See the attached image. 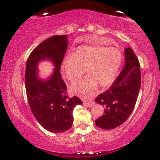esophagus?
<instances>
[{
    "label": "esophagus",
    "instance_id": "esophagus-1",
    "mask_svg": "<svg viewBox=\"0 0 160 160\" xmlns=\"http://www.w3.org/2000/svg\"><path fill=\"white\" fill-rule=\"evenodd\" d=\"M83 104H84V106H87V107H91L94 105V101H92H92H87V100H84V101H83Z\"/></svg>",
    "mask_w": 160,
    "mask_h": 160
}]
</instances>
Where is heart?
<instances>
[{
  "instance_id": "b5f03b06",
  "label": "heart",
  "mask_w": 160,
  "mask_h": 160,
  "mask_svg": "<svg viewBox=\"0 0 160 160\" xmlns=\"http://www.w3.org/2000/svg\"><path fill=\"white\" fill-rule=\"evenodd\" d=\"M121 52L115 47L102 44H90L78 47L73 54L63 59L61 71L71 82L79 79L85 73L84 79L74 83L71 90L88 95L97 87H107L114 81L122 63Z\"/></svg>"
}]
</instances>
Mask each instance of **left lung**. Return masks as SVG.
Instances as JSON below:
<instances>
[{
    "instance_id": "obj_1",
    "label": "left lung",
    "mask_w": 160,
    "mask_h": 160,
    "mask_svg": "<svg viewBox=\"0 0 160 160\" xmlns=\"http://www.w3.org/2000/svg\"><path fill=\"white\" fill-rule=\"evenodd\" d=\"M124 66L105 92L96 98L95 102L105 107L104 114L95 120L98 128L111 130L128 119L134 109L141 84L138 59L130 47L124 49Z\"/></svg>"
}]
</instances>
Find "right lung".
<instances>
[{"label":"right lung","instance_id":"right-lung-1","mask_svg":"<svg viewBox=\"0 0 160 160\" xmlns=\"http://www.w3.org/2000/svg\"><path fill=\"white\" fill-rule=\"evenodd\" d=\"M68 47L67 36H53L41 43L31 53L26 63L25 89L28 103L38 123L52 132H62L71 128L73 110L82 101L76 96L67 95V87L60 70ZM52 60L56 68L49 79L38 78L39 61Z\"/></svg>","mask_w":160,"mask_h":160}]
</instances>
